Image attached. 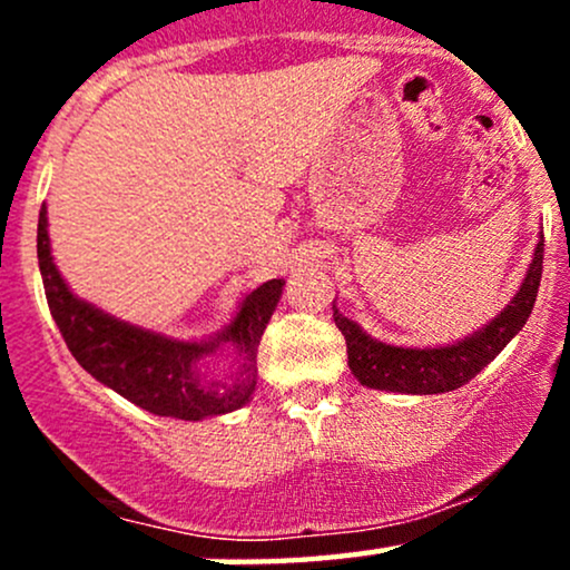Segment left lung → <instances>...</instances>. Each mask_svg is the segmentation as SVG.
Returning <instances> with one entry per match:
<instances>
[{
	"instance_id": "8db88e82",
	"label": "left lung",
	"mask_w": 570,
	"mask_h": 570,
	"mask_svg": "<svg viewBox=\"0 0 570 570\" xmlns=\"http://www.w3.org/2000/svg\"><path fill=\"white\" fill-rule=\"evenodd\" d=\"M541 263H544V235H539L533 259L525 278L509 305L493 322H488L474 335L436 348H402L375 340L356 322L335 311V324L348 345V367L356 381L367 389L394 391V394H444L466 385L474 375L493 362L507 343L522 330L531 316L535 294L541 284Z\"/></svg>"
}]
</instances>
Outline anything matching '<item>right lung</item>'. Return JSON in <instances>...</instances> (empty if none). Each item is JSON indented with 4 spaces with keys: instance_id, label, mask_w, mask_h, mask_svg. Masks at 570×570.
I'll return each mask as SVG.
<instances>
[{
    "instance_id": "right-lung-1",
    "label": "right lung",
    "mask_w": 570,
    "mask_h": 570,
    "mask_svg": "<svg viewBox=\"0 0 570 570\" xmlns=\"http://www.w3.org/2000/svg\"><path fill=\"white\" fill-rule=\"evenodd\" d=\"M37 257L53 322L85 372L134 402L136 407L179 421L225 415L257 389V345L276 311L284 278L265 281L240 299L233 322L206 340H174L109 316L69 289L53 263L48 206L39 212ZM222 347L234 351L227 379H212L202 362Z\"/></svg>"
}]
</instances>
